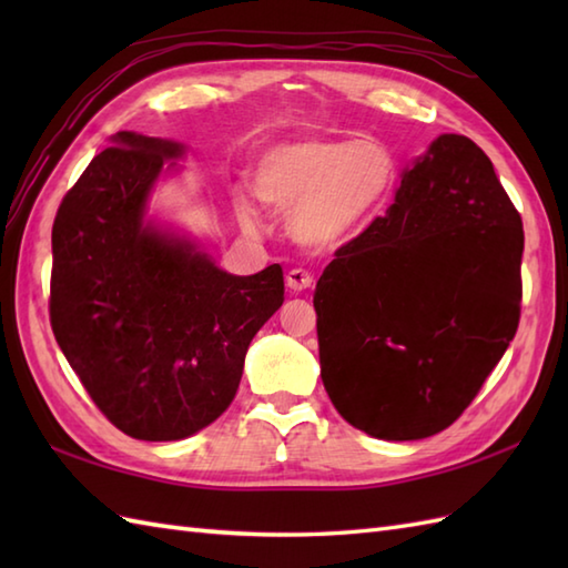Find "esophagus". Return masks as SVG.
Returning a JSON list of instances; mask_svg holds the SVG:
<instances>
[{
    "label": "esophagus",
    "instance_id": "34e87169",
    "mask_svg": "<svg viewBox=\"0 0 568 568\" xmlns=\"http://www.w3.org/2000/svg\"><path fill=\"white\" fill-rule=\"evenodd\" d=\"M285 283H287V287H291V291L300 293V291H307V287H312L315 277H312V273H307L303 268H293V271H287Z\"/></svg>",
    "mask_w": 568,
    "mask_h": 568
}]
</instances>
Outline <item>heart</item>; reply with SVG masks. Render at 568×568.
Returning a JSON list of instances; mask_svg holds the SVG:
<instances>
[{
  "mask_svg": "<svg viewBox=\"0 0 568 568\" xmlns=\"http://www.w3.org/2000/svg\"><path fill=\"white\" fill-rule=\"evenodd\" d=\"M395 159L376 139H300L265 151L253 190L273 210H293L295 239L312 248L339 244L390 197Z\"/></svg>",
  "mask_w": 568,
  "mask_h": 568,
  "instance_id": "obj_1",
  "label": "heart"
}]
</instances>
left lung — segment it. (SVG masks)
Listing matches in <instances>:
<instances>
[{"instance_id":"8db88e82","label":"left lung","mask_w":568,"mask_h":568,"mask_svg":"<svg viewBox=\"0 0 568 568\" xmlns=\"http://www.w3.org/2000/svg\"><path fill=\"white\" fill-rule=\"evenodd\" d=\"M523 220L474 141L442 134L315 287L322 383L371 437L462 417L520 324Z\"/></svg>"}]
</instances>
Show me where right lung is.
Segmentation results:
<instances>
[{
	"mask_svg": "<svg viewBox=\"0 0 568 568\" xmlns=\"http://www.w3.org/2000/svg\"><path fill=\"white\" fill-rule=\"evenodd\" d=\"M183 146L119 131L53 222L51 327L70 368L116 429L185 439L232 405L248 344L283 305V268L232 275L143 220Z\"/></svg>",
	"mask_w": 568,
	"mask_h": 568,
	"instance_id": "obj_1",
	"label": "right lung"
}]
</instances>
